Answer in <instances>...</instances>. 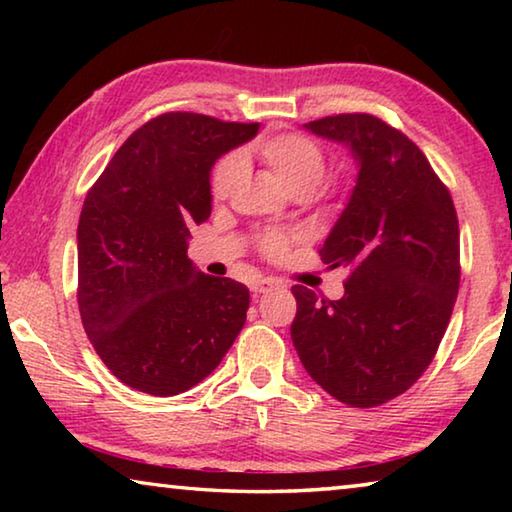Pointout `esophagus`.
I'll list each match as a JSON object with an SVG mask.
<instances>
[{"label":"esophagus","mask_w":512,"mask_h":512,"mask_svg":"<svg viewBox=\"0 0 512 512\" xmlns=\"http://www.w3.org/2000/svg\"><path fill=\"white\" fill-rule=\"evenodd\" d=\"M275 287H277V282L273 280V277H262V280H255L253 284H250V291H253L255 296H259V293H268Z\"/></svg>","instance_id":"1"}]
</instances>
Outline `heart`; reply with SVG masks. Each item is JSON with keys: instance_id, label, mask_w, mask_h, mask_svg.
<instances>
[{"instance_id": "obj_1", "label": "heart", "mask_w": 512, "mask_h": 512, "mask_svg": "<svg viewBox=\"0 0 512 512\" xmlns=\"http://www.w3.org/2000/svg\"><path fill=\"white\" fill-rule=\"evenodd\" d=\"M248 155L266 164L268 171L273 173L291 196H309L318 187L327 169V155L314 137L300 133H280L268 135L257 140L244 155H225L216 164L212 173V196L216 201L228 198L244 176V160ZM289 239L277 232H268L262 237V248L266 255L277 257L287 250Z\"/></svg>"}]
</instances>
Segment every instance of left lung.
<instances>
[{
	"label": "left lung",
	"mask_w": 512,
	"mask_h": 512,
	"mask_svg": "<svg viewBox=\"0 0 512 512\" xmlns=\"http://www.w3.org/2000/svg\"><path fill=\"white\" fill-rule=\"evenodd\" d=\"M343 144L357 185L320 257L350 275L339 300L296 284L291 325L302 366L348 406H379L418 381L443 339L461 282L458 219L447 187L404 133L354 115L305 124Z\"/></svg>",
	"instance_id": "1"
}]
</instances>
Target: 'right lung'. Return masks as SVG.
Listing matches in <instances>:
<instances>
[{
	"label": "right lung",
	"instance_id": "add662e5",
	"mask_svg": "<svg viewBox=\"0 0 512 512\" xmlns=\"http://www.w3.org/2000/svg\"><path fill=\"white\" fill-rule=\"evenodd\" d=\"M259 124L167 112L128 137L85 196L79 309L94 350L126 386L185 393L219 366L246 323L250 293L187 257L210 219L214 162Z\"/></svg>",
	"mask_w": 512,
	"mask_h": 512
}]
</instances>
